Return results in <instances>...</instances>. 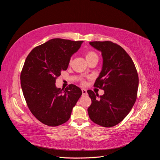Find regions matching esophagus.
Instances as JSON below:
<instances>
[{
	"mask_svg": "<svg viewBox=\"0 0 160 160\" xmlns=\"http://www.w3.org/2000/svg\"><path fill=\"white\" fill-rule=\"evenodd\" d=\"M82 93H83V95H87V90L85 89H82Z\"/></svg>",
	"mask_w": 160,
	"mask_h": 160,
	"instance_id": "obj_1",
	"label": "esophagus"
}]
</instances>
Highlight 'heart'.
I'll use <instances>...</instances> for the list:
<instances>
[{
    "label": "heart",
    "instance_id": "heart-1",
    "mask_svg": "<svg viewBox=\"0 0 160 160\" xmlns=\"http://www.w3.org/2000/svg\"><path fill=\"white\" fill-rule=\"evenodd\" d=\"M85 59H86V60H87V61H88V62L91 61V60H92V59H98V54H97V53L95 51H86L85 54ZM71 60H70V62H69L70 64H71ZM81 82L82 84H85V82L84 80H81Z\"/></svg>",
    "mask_w": 160,
    "mask_h": 160
}]
</instances>
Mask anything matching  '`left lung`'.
<instances>
[{
    "label": "left lung",
    "instance_id": "obj_1",
    "mask_svg": "<svg viewBox=\"0 0 160 160\" xmlns=\"http://www.w3.org/2000/svg\"><path fill=\"white\" fill-rule=\"evenodd\" d=\"M89 44L101 52L103 67L94 87L104 90L99 96L91 90L88 114L92 122L111 128L126 117L137 99L138 74L132 58L123 48L111 41H93Z\"/></svg>",
    "mask_w": 160,
    "mask_h": 160
}]
</instances>
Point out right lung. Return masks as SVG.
Returning a JSON list of instances; mask_svg holds the SVG:
<instances>
[{
	"label": "right lung",
	"instance_id": "add662e5",
	"mask_svg": "<svg viewBox=\"0 0 160 160\" xmlns=\"http://www.w3.org/2000/svg\"><path fill=\"white\" fill-rule=\"evenodd\" d=\"M83 41L52 38L30 52L21 73V85L28 109L43 124L55 127L65 123L82 95L71 84L57 88L56 79L67 70L70 59Z\"/></svg>",
	"mask_w": 160,
	"mask_h": 160
}]
</instances>
